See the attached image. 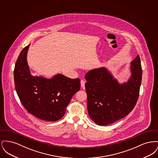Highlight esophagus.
I'll return each instance as SVG.
<instances>
[{
	"label": "esophagus",
	"instance_id": "obj_1",
	"mask_svg": "<svg viewBox=\"0 0 158 158\" xmlns=\"http://www.w3.org/2000/svg\"><path fill=\"white\" fill-rule=\"evenodd\" d=\"M85 81L81 80V86H82V88H83L85 87Z\"/></svg>",
	"mask_w": 158,
	"mask_h": 158
}]
</instances>
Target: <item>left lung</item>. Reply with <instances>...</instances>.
<instances>
[{
  "label": "left lung",
  "mask_w": 158,
  "mask_h": 158,
  "mask_svg": "<svg viewBox=\"0 0 158 158\" xmlns=\"http://www.w3.org/2000/svg\"><path fill=\"white\" fill-rule=\"evenodd\" d=\"M130 64L131 76L127 82L120 83L104 67L92 69L85 75L88 114L99 126L121 120L135 106L142 76L139 56Z\"/></svg>",
  "instance_id": "left-lung-1"
}]
</instances>
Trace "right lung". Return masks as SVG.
Returning <instances> with one entry per match:
<instances>
[{
  "mask_svg": "<svg viewBox=\"0 0 158 158\" xmlns=\"http://www.w3.org/2000/svg\"><path fill=\"white\" fill-rule=\"evenodd\" d=\"M29 46L21 51L15 64L16 93L28 113L43 120H59L64 115L72 97L80 90V79L59 73L50 79L32 75L27 58Z\"/></svg>",
  "mask_w": 158,
  "mask_h": 158,
  "instance_id": "1",
  "label": "right lung"
}]
</instances>
